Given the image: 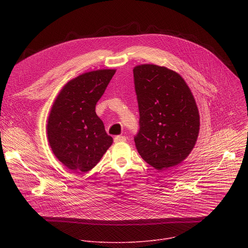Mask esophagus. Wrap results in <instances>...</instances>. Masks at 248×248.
Masks as SVG:
<instances>
[{"instance_id":"1","label":"esophagus","mask_w":248,"mask_h":248,"mask_svg":"<svg viewBox=\"0 0 248 248\" xmlns=\"http://www.w3.org/2000/svg\"><path fill=\"white\" fill-rule=\"evenodd\" d=\"M115 142H121V141H126V137L123 135H118L115 137Z\"/></svg>"}]
</instances>
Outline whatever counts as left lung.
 <instances>
[{
	"label": "left lung",
	"mask_w": 248,
	"mask_h": 248,
	"mask_svg": "<svg viewBox=\"0 0 248 248\" xmlns=\"http://www.w3.org/2000/svg\"><path fill=\"white\" fill-rule=\"evenodd\" d=\"M139 110V130L134 142L150 166L164 170L182 163L192 151L200 118L194 97L185 79L156 64L133 68Z\"/></svg>",
	"instance_id": "left-lung-1"
}]
</instances>
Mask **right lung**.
Returning <instances> with one entry per match:
<instances>
[{
    "instance_id": "add662e5",
    "label": "right lung",
    "mask_w": 248,
    "mask_h": 248,
    "mask_svg": "<svg viewBox=\"0 0 248 248\" xmlns=\"http://www.w3.org/2000/svg\"><path fill=\"white\" fill-rule=\"evenodd\" d=\"M116 69H98L69 80L60 91L49 114L47 136L54 155L67 169H93L113 143L95 107Z\"/></svg>"
}]
</instances>
